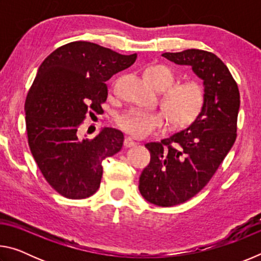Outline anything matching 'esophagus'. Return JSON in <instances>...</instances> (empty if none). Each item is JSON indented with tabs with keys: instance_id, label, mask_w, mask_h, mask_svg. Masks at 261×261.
Listing matches in <instances>:
<instances>
[{
	"instance_id": "34e87169",
	"label": "esophagus",
	"mask_w": 261,
	"mask_h": 261,
	"mask_svg": "<svg viewBox=\"0 0 261 261\" xmlns=\"http://www.w3.org/2000/svg\"><path fill=\"white\" fill-rule=\"evenodd\" d=\"M124 146L125 147H134V146H136V143L130 138V137H127V138H125V140H124Z\"/></svg>"
}]
</instances>
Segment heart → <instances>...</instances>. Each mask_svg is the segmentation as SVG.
I'll return each instance as SVG.
<instances>
[{
	"instance_id": "1",
	"label": "heart",
	"mask_w": 261,
	"mask_h": 261,
	"mask_svg": "<svg viewBox=\"0 0 261 261\" xmlns=\"http://www.w3.org/2000/svg\"><path fill=\"white\" fill-rule=\"evenodd\" d=\"M144 78L158 91H165L162 109L174 129L184 127L196 120L205 103V91L200 84L188 82L175 85V74L169 67L151 64L144 70ZM118 125L135 138L143 139L156 135L166 126V118L161 113L131 110L118 118Z\"/></svg>"
}]
</instances>
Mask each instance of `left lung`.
Here are the masks:
<instances>
[{
  "instance_id": "left-lung-1",
  "label": "left lung",
  "mask_w": 261,
  "mask_h": 261,
  "mask_svg": "<svg viewBox=\"0 0 261 261\" xmlns=\"http://www.w3.org/2000/svg\"><path fill=\"white\" fill-rule=\"evenodd\" d=\"M178 65H188L202 81L205 103L187 129L145 145L151 162L139 177L145 199L161 207L182 204L210 182L236 140L240 91L218 56L200 49L163 53Z\"/></svg>"
}]
</instances>
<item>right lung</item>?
<instances>
[{"label":"right lung","mask_w":261,"mask_h":261,"mask_svg":"<svg viewBox=\"0 0 261 261\" xmlns=\"http://www.w3.org/2000/svg\"><path fill=\"white\" fill-rule=\"evenodd\" d=\"M136 60L137 54L74 41L57 48L39 67L25 101L29 146L43 177L62 196L84 199L94 194L102 161L121 151L120 130L102 127L87 139L79 138L78 126L88 109H102L106 82Z\"/></svg>","instance_id":"obj_1"}]
</instances>
